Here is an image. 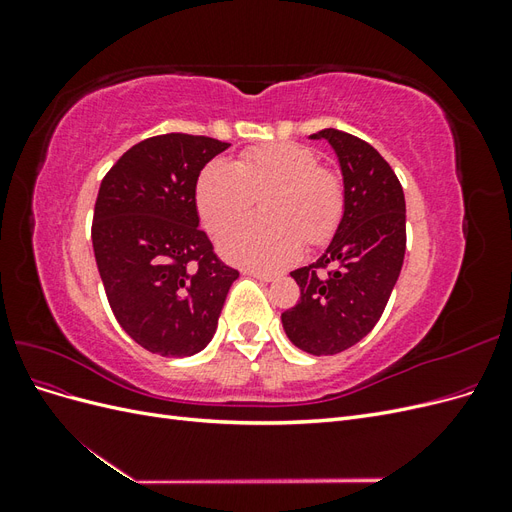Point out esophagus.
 Segmentation results:
<instances>
[{
    "mask_svg": "<svg viewBox=\"0 0 512 512\" xmlns=\"http://www.w3.org/2000/svg\"><path fill=\"white\" fill-rule=\"evenodd\" d=\"M247 275H252V277H256V280H260V282H277L280 280V273H265V271H245Z\"/></svg>",
    "mask_w": 512,
    "mask_h": 512,
    "instance_id": "1",
    "label": "esophagus"
}]
</instances>
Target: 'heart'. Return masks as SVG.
I'll use <instances>...</instances> for the list:
<instances>
[{"instance_id":"b5f03b06","label":"heart","mask_w":512,"mask_h":512,"mask_svg":"<svg viewBox=\"0 0 512 512\" xmlns=\"http://www.w3.org/2000/svg\"><path fill=\"white\" fill-rule=\"evenodd\" d=\"M266 194L262 221L222 232L220 254L247 269H282L299 256L301 243H327L344 215V185L303 145L277 143L245 151L235 164L209 162L196 183L200 220L220 232Z\"/></svg>"}]
</instances>
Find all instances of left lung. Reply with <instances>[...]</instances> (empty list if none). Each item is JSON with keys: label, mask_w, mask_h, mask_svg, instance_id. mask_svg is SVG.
Returning a JSON list of instances; mask_svg holds the SVG:
<instances>
[{"label": "left lung", "mask_w": 512, "mask_h": 512, "mask_svg": "<svg viewBox=\"0 0 512 512\" xmlns=\"http://www.w3.org/2000/svg\"><path fill=\"white\" fill-rule=\"evenodd\" d=\"M344 179V215L327 250L292 271L301 299L282 314L290 342L314 356L344 352L376 327L406 254V198L393 168L369 143L324 128Z\"/></svg>", "instance_id": "1"}]
</instances>
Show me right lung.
<instances>
[{
	"instance_id": "right-lung-1",
	"label": "right lung",
	"mask_w": 512,
	"mask_h": 512,
	"mask_svg": "<svg viewBox=\"0 0 512 512\" xmlns=\"http://www.w3.org/2000/svg\"><path fill=\"white\" fill-rule=\"evenodd\" d=\"M228 143L160 134L128 149L102 179L91 241L121 329L160 356H192L218 329L239 271L200 230V170Z\"/></svg>"
}]
</instances>
